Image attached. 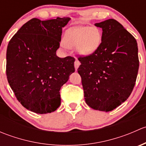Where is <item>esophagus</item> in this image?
Instances as JSON below:
<instances>
[{
    "mask_svg": "<svg viewBox=\"0 0 146 146\" xmlns=\"http://www.w3.org/2000/svg\"><path fill=\"white\" fill-rule=\"evenodd\" d=\"M80 64V61H79L78 59H76V61H75V62H74V66H75V68H76V70H77V69L78 68Z\"/></svg>",
    "mask_w": 146,
    "mask_h": 146,
    "instance_id": "34e87169",
    "label": "esophagus"
}]
</instances>
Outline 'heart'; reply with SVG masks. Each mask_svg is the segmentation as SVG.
Wrapping results in <instances>:
<instances>
[{
    "label": "heart",
    "instance_id": "1",
    "mask_svg": "<svg viewBox=\"0 0 146 146\" xmlns=\"http://www.w3.org/2000/svg\"><path fill=\"white\" fill-rule=\"evenodd\" d=\"M101 39V32L98 27H78L67 31L64 43L68 48H77L80 54L90 55L98 48Z\"/></svg>",
    "mask_w": 146,
    "mask_h": 146
}]
</instances>
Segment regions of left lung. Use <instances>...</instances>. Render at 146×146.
<instances>
[{"label": "left lung", "mask_w": 146, "mask_h": 146, "mask_svg": "<svg viewBox=\"0 0 146 146\" xmlns=\"http://www.w3.org/2000/svg\"><path fill=\"white\" fill-rule=\"evenodd\" d=\"M102 29V42L90 55L79 56L85 102L95 110L110 111L125 102L138 75V45L133 35L117 20L95 24Z\"/></svg>", "instance_id": "left-lung-1"}]
</instances>
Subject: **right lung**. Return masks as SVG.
<instances>
[{
    "label": "right lung",
    "mask_w": 146,
    "mask_h": 146,
    "mask_svg": "<svg viewBox=\"0 0 146 146\" xmlns=\"http://www.w3.org/2000/svg\"><path fill=\"white\" fill-rule=\"evenodd\" d=\"M69 17L42 21L32 18L12 37L7 48L6 76L17 100L36 114L54 111L60 89L75 71V58H59L62 27Z\"/></svg>",
    "instance_id": "1"
}]
</instances>
